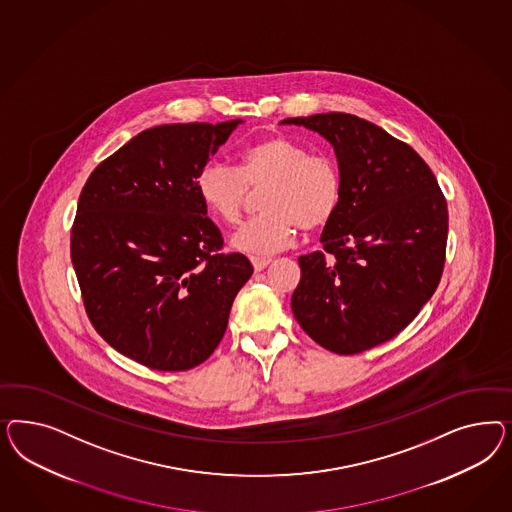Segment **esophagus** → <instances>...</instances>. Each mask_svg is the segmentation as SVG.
<instances>
[{
    "instance_id": "esophagus-1",
    "label": "esophagus",
    "mask_w": 512,
    "mask_h": 512,
    "mask_svg": "<svg viewBox=\"0 0 512 512\" xmlns=\"http://www.w3.org/2000/svg\"><path fill=\"white\" fill-rule=\"evenodd\" d=\"M270 263H272V259H266V257H251V264H253L255 272H261Z\"/></svg>"
}]
</instances>
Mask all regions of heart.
Wrapping results in <instances>:
<instances>
[{"label": "heart", "mask_w": 512, "mask_h": 512, "mask_svg": "<svg viewBox=\"0 0 512 512\" xmlns=\"http://www.w3.org/2000/svg\"><path fill=\"white\" fill-rule=\"evenodd\" d=\"M263 187V214L249 219L233 236V248L253 257L291 246L298 227L306 233L323 229L341 199L336 163L326 155L310 154L304 144L285 135L246 146L236 169L210 163L195 180L202 206L225 225L240 221L249 189Z\"/></svg>", "instance_id": "b5f03b06"}]
</instances>
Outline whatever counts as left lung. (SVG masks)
I'll return each instance as SVG.
<instances>
[{
  "instance_id": "1",
  "label": "left lung",
  "mask_w": 512,
  "mask_h": 512,
  "mask_svg": "<svg viewBox=\"0 0 512 512\" xmlns=\"http://www.w3.org/2000/svg\"><path fill=\"white\" fill-rule=\"evenodd\" d=\"M323 135L338 157L341 199L323 249L298 257V325L338 355L398 336L432 298L445 266L449 210L409 144L345 112L287 118Z\"/></svg>"
}]
</instances>
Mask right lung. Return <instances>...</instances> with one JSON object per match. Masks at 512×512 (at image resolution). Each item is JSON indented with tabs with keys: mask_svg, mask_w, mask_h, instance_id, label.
<instances>
[{
	"mask_svg": "<svg viewBox=\"0 0 512 512\" xmlns=\"http://www.w3.org/2000/svg\"><path fill=\"white\" fill-rule=\"evenodd\" d=\"M240 120L146 129L101 161L82 187L71 261L99 336L159 372L214 353L234 296L251 278L195 189L197 174Z\"/></svg>",
	"mask_w": 512,
	"mask_h": 512,
	"instance_id": "obj_1",
	"label": "right lung"
}]
</instances>
